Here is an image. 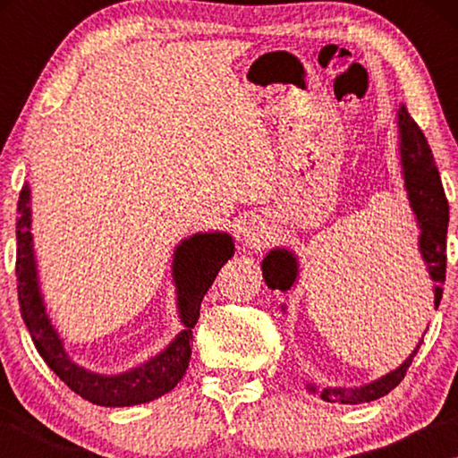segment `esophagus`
Returning <instances> with one entry per match:
<instances>
[{"label":"esophagus","instance_id":"1","mask_svg":"<svg viewBox=\"0 0 458 458\" xmlns=\"http://www.w3.org/2000/svg\"><path fill=\"white\" fill-rule=\"evenodd\" d=\"M270 236H273V228H270V224L265 218H260V216H254V218L244 222L242 242L244 246L250 248V250H262V248L270 242Z\"/></svg>","mask_w":458,"mask_h":458}]
</instances>
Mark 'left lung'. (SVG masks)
Wrapping results in <instances>:
<instances>
[{
  "instance_id": "left-lung-1",
  "label": "left lung",
  "mask_w": 458,
  "mask_h": 458,
  "mask_svg": "<svg viewBox=\"0 0 458 458\" xmlns=\"http://www.w3.org/2000/svg\"><path fill=\"white\" fill-rule=\"evenodd\" d=\"M398 153L402 177H404V188L408 193L410 208H412L416 226L420 230L418 234V250L424 260L426 273L432 281L434 309H438L443 299V284L446 276V230H448V201L440 182L438 167L434 164V155L430 145L426 141L422 129L410 117L406 106L398 108ZM262 276L268 289L273 291H289L299 278V259L289 248L276 246L262 260ZM284 311V305H281ZM428 329V327H426ZM426 333V331H424ZM424 337V335H422ZM422 345L418 341L414 352L400 363L390 374L374 379V382L344 387V386H327L319 390L325 402H337V404H363L386 396L392 392L406 376V369L412 363L414 355ZM309 392H317L315 384H307Z\"/></svg>"
}]
</instances>
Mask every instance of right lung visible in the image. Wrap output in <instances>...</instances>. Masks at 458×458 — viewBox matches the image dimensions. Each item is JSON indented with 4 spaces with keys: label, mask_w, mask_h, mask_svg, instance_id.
Segmentation results:
<instances>
[{
    "label": "right lung",
    "mask_w": 458,
    "mask_h": 458,
    "mask_svg": "<svg viewBox=\"0 0 458 458\" xmlns=\"http://www.w3.org/2000/svg\"><path fill=\"white\" fill-rule=\"evenodd\" d=\"M30 199L32 191L26 183L18 199V222H15V238H18L15 276H18L21 319L42 360L72 392L97 406L123 408L145 404L174 390L190 366L191 329L198 323L201 299L218 276V270L226 265L228 259L234 257L232 236L228 232H198L175 246L172 278L177 294V315L183 329L164 352L143 361L141 366L131 368L123 374H98L74 363L46 311L40 278H38Z\"/></svg>",
    "instance_id": "right-lung-1"
}]
</instances>
